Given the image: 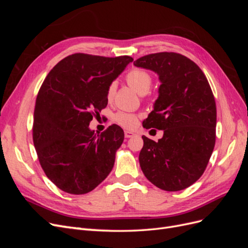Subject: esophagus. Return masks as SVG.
<instances>
[{
  "instance_id": "esophagus-1",
  "label": "esophagus",
  "mask_w": 248,
  "mask_h": 248,
  "mask_svg": "<svg viewBox=\"0 0 248 248\" xmlns=\"http://www.w3.org/2000/svg\"><path fill=\"white\" fill-rule=\"evenodd\" d=\"M124 136H125V138L129 139V138H132V137L134 136V132L129 131V130H125V131H124Z\"/></svg>"
}]
</instances>
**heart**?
<instances>
[{"label": "heart", "instance_id": "obj_1", "mask_svg": "<svg viewBox=\"0 0 248 248\" xmlns=\"http://www.w3.org/2000/svg\"><path fill=\"white\" fill-rule=\"evenodd\" d=\"M126 81L140 94H145L151 87L152 76L144 68H132L126 73ZM116 85L111 82L107 89V99L110 101L115 95ZM115 121L125 128H133L138 124L139 118L136 114L128 111H119L115 115Z\"/></svg>", "mask_w": 248, "mask_h": 248}]
</instances>
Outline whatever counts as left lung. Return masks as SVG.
Masks as SVG:
<instances>
[{"label":"left lung","instance_id":"left-lung-1","mask_svg":"<svg viewBox=\"0 0 248 248\" xmlns=\"http://www.w3.org/2000/svg\"><path fill=\"white\" fill-rule=\"evenodd\" d=\"M155 71L159 96L142 126L163 130L154 141L142 136L140 166L146 178L160 189L179 191L201 178L212 155L216 139V104L200 67L177 52H157L134 61Z\"/></svg>","mask_w":248,"mask_h":248}]
</instances>
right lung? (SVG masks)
Masks as SVG:
<instances>
[{"instance_id": "1", "label": "right lung", "mask_w": 248, "mask_h": 248, "mask_svg": "<svg viewBox=\"0 0 248 248\" xmlns=\"http://www.w3.org/2000/svg\"><path fill=\"white\" fill-rule=\"evenodd\" d=\"M133 59L73 54L61 60L37 95L33 141L40 166L58 188L84 194L114 168L124 132L114 124L96 136L89 124L107 108V89Z\"/></svg>"}]
</instances>
